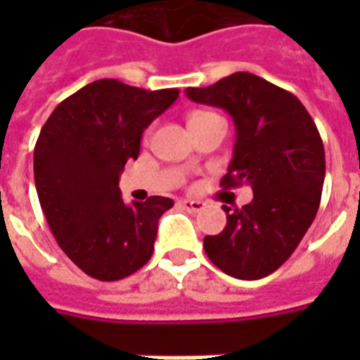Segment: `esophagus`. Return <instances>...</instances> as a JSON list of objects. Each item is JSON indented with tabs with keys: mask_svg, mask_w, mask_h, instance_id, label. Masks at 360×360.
Wrapping results in <instances>:
<instances>
[{
	"mask_svg": "<svg viewBox=\"0 0 360 360\" xmlns=\"http://www.w3.org/2000/svg\"><path fill=\"white\" fill-rule=\"evenodd\" d=\"M181 206L188 212H200L204 208L202 200H193V198H185V200H181Z\"/></svg>",
	"mask_w": 360,
	"mask_h": 360,
	"instance_id": "34e87169",
	"label": "esophagus"
}]
</instances>
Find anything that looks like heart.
Segmentation results:
<instances>
[{
	"label": "heart",
	"instance_id": "obj_1",
	"mask_svg": "<svg viewBox=\"0 0 360 360\" xmlns=\"http://www.w3.org/2000/svg\"><path fill=\"white\" fill-rule=\"evenodd\" d=\"M202 115H208V113H195L191 119H198V117H202Z\"/></svg>",
	"mask_w": 360,
	"mask_h": 360
}]
</instances>
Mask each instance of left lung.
Segmentation results:
<instances>
[{"instance_id": "8db88e82", "label": "left lung", "mask_w": 360, "mask_h": 360, "mask_svg": "<svg viewBox=\"0 0 360 360\" xmlns=\"http://www.w3.org/2000/svg\"><path fill=\"white\" fill-rule=\"evenodd\" d=\"M187 96L233 117L237 141L221 187L249 183L255 193L243 208L224 206L227 226L204 237V250L231 278H266L293 255L316 218L326 175L320 133L297 96L252 73L187 89Z\"/></svg>"}]
</instances>
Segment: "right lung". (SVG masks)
<instances>
[{
    "instance_id": "add662e5",
    "label": "right lung",
    "mask_w": 360,
    "mask_h": 360,
    "mask_svg": "<svg viewBox=\"0 0 360 360\" xmlns=\"http://www.w3.org/2000/svg\"><path fill=\"white\" fill-rule=\"evenodd\" d=\"M177 98V89L102 79L65 98L44 123L34 146L38 200L61 250L90 278L123 279L154 252L158 219L173 200L150 196L127 206L119 175L139 158L144 129Z\"/></svg>"
}]
</instances>
